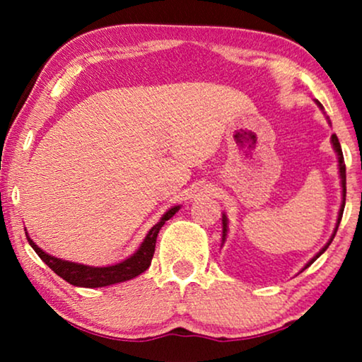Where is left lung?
Listing matches in <instances>:
<instances>
[{"label":"left lung","instance_id":"left-lung-1","mask_svg":"<svg viewBox=\"0 0 362 362\" xmlns=\"http://www.w3.org/2000/svg\"><path fill=\"white\" fill-rule=\"evenodd\" d=\"M318 105H320V102H318ZM321 107V105H320ZM331 141H333V146H334V150H336V153H338V161H339V175H341V185H343V204H341V209H339V216H338V224H336V229H334V232H333V235H331V239H329V242L328 244H326L323 249H321L318 254H316L313 259H311L308 264L305 265V269H308V267L313 264V262L318 259V257L323 254V252L328 249L329 247V244L331 242H333V239H334V235H336V232H338V227H339V222H341V217H343V211H344V202H346V165H344V158H343V151H341V145H339V140H338V136L336 135H333L331 136ZM222 224H224V239L222 240H226V232H227V219H226V216H222ZM303 269V270H305Z\"/></svg>","mask_w":362,"mask_h":362}]
</instances>
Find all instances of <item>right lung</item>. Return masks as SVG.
<instances>
[{
  "label": "right lung",
  "mask_w": 362,
  "mask_h": 362,
  "mask_svg": "<svg viewBox=\"0 0 362 362\" xmlns=\"http://www.w3.org/2000/svg\"><path fill=\"white\" fill-rule=\"evenodd\" d=\"M177 209H180V206L171 207V209L161 217V221L158 222L156 226L151 227V230L148 232V235L145 237V240H143L140 249H138L130 259L123 260L122 264L110 265V267H88V265L74 264V262L56 259V257L49 255L44 250L39 249V247L29 239L28 234L26 237H28L29 245L33 247L34 252L41 257V260L54 272V274H57L61 279L69 281L71 285L86 286V288H98V286H107L113 284H120V281L132 280L140 274H143V272L150 267L153 254H155L158 232H160V229L165 226V222L168 219H171V217L176 214Z\"/></svg>",
  "instance_id": "right-lung-1"
}]
</instances>
